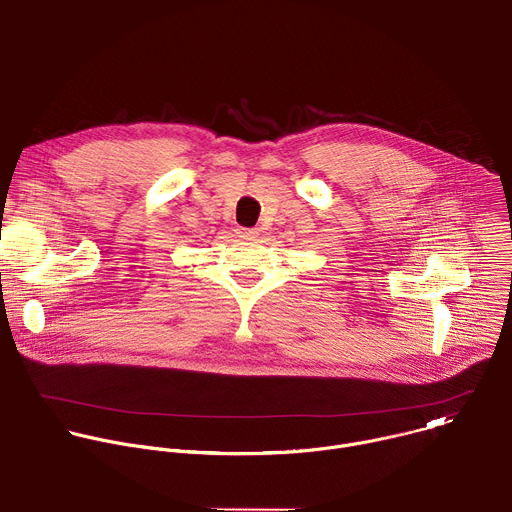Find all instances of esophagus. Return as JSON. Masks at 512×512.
Listing matches in <instances>:
<instances>
[{"instance_id":"34e87169","label":"esophagus","mask_w":512,"mask_h":512,"mask_svg":"<svg viewBox=\"0 0 512 512\" xmlns=\"http://www.w3.org/2000/svg\"><path fill=\"white\" fill-rule=\"evenodd\" d=\"M237 235H239V237H243V239H255V237L259 235V231H257V229H245V227H239V229H237Z\"/></svg>"}]
</instances>
